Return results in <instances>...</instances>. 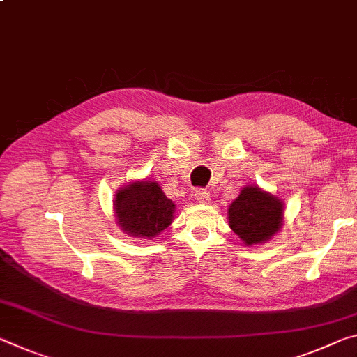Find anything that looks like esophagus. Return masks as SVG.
<instances>
[{
	"instance_id": "34e87169",
	"label": "esophagus",
	"mask_w": 357,
	"mask_h": 357,
	"mask_svg": "<svg viewBox=\"0 0 357 357\" xmlns=\"http://www.w3.org/2000/svg\"><path fill=\"white\" fill-rule=\"evenodd\" d=\"M194 199L199 202V203H202V205H206V203H209V192H206L205 189H197L195 192H194Z\"/></svg>"
}]
</instances>
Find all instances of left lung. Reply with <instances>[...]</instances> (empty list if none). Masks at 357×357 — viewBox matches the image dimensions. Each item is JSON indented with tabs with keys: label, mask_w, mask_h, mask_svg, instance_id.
I'll return each instance as SVG.
<instances>
[{
	"label": "left lung",
	"mask_w": 357,
	"mask_h": 357,
	"mask_svg": "<svg viewBox=\"0 0 357 357\" xmlns=\"http://www.w3.org/2000/svg\"><path fill=\"white\" fill-rule=\"evenodd\" d=\"M284 205L278 197L246 185L229 206V225L248 246L268 241L282 225Z\"/></svg>",
	"instance_id": "obj_1"
}]
</instances>
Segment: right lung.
<instances>
[{
	"instance_id": "add662e5",
	"label": "right lung",
	"mask_w": 357,
	"mask_h": 357,
	"mask_svg": "<svg viewBox=\"0 0 357 357\" xmlns=\"http://www.w3.org/2000/svg\"><path fill=\"white\" fill-rule=\"evenodd\" d=\"M117 224L127 235L154 238L173 220L174 203L152 181H135L117 190L114 199Z\"/></svg>"
}]
</instances>
